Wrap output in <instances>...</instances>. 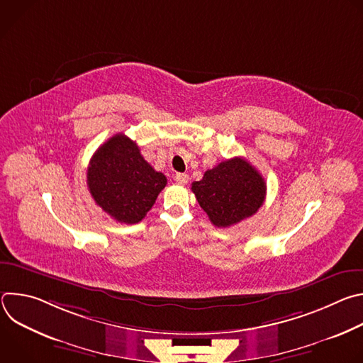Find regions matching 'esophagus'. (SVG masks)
I'll list each match as a JSON object with an SVG mask.
<instances>
[{
  "label": "esophagus",
  "instance_id": "34e87169",
  "mask_svg": "<svg viewBox=\"0 0 363 363\" xmlns=\"http://www.w3.org/2000/svg\"><path fill=\"white\" fill-rule=\"evenodd\" d=\"M188 179H189V177H188L186 174H177V175H175V181H177L178 184L185 185V184L188 182Z\"/></svg>",
  "mask_w": 363,
  "mask_h": 363
}]
</instances>
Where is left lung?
Here are the masks:
<instances>
[{
	"label": "left lung",
	"instance_id": "8db88e82",
	"mask_svg": "<svg viewBox=\"0 0 363 363\" xmlns=\"http://www.w3.org/2000/svg\"><path fill=\"white\" fill-rule=\"evenodd\" d=\"M210 221L225 228L254 216L266 199V181L248 161L233 158L208 169L191 186Z\"/></svg>",
	"mask_w": 363,
	"mask_h": 363
}]
</instances>
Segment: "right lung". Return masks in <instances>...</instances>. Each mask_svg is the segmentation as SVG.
<instances>
[{"label":"right lung","mask_w":363,"mask_h":363,"mask_svg":"<svg viewBox=\"0 0 363 363\" xmlns=\"http://www.w3.org/2000/svg\"><path fill=\"white\" fill-rule=\"evenodd\" d=\"M165 185L167 177L155 171L136 142L123 133L103 143L87 168V186L96 203L125 224L142 221Z\"/></svg>","instance_id":"1"}]
</instances>
